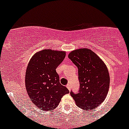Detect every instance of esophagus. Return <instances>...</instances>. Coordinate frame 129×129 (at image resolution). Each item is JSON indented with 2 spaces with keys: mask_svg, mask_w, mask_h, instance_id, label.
<instances>
[{
  "mask_svg": "<svg viewBox=\"0 0 129 129\" xmlns=\"http://www.w3.org/2000/svg\"><path fill=\"white\" fill-rule=\"evenodd\" d=\"M67 88L69 90H71V85H70V84H68V85H67Z\"/></svg>",
  "mask_w": 129,
  "mask_h": 129,
  "instance_id": "1",
  "label": "esophagus"
}]
</instances>
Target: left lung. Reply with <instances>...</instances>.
Returning <instances> with one entry per match:
<instances>
[{
  "mask_svg": "<svg viewBox=\"0 0 129 129\" xmlns=\"http://www.w3.org/2000/svg\"><path fill=\"white\" fill-rule=\"evenodd\" d=\"M68 57L78 68L80 88L77 94L70 92L76 105L82 109L93 110L107 97L110 76L105 62L88 48L73 50Z\"/></svg>",
  "mask_w": 129,
  "mask_h": 129,
  "instance_id": "left-lung-1",
  "label": "left lung"
}]
</instances>
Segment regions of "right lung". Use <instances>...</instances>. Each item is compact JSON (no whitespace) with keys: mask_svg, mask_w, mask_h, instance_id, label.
<instances>
[{"mask_svg":"<svg viewBox=\"0 0 129 129\" xmlns=\"http://www.w3.org/2000/svg\"><path fill=\"white\" fill-rule=\"evenodd\" d=\"M66 52L44 49L29 60L25 74V85L31 101L43 111H52L69 90L59 82L56 68Z\"/></svg>","mask_w":129,"mask_h":129,"instance_id":"add662e5","label":"right lung"}]
</instances>
